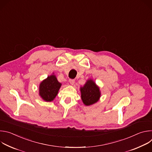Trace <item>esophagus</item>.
Returning <instances> with one entry per match:
<instances>
[{"mask_svg":"<svg viewBox=\"0 0 152 152\" xmlns=\"http://www.w3.org/2000/svg\"><path fill=\"white\" fill-rule=\"evenodd\" d=\"M75 79H69V82H70V84L71 85H73L74 83H75Z\"/></svg>","mask_w":152,"mask_h":152,"instance_id":"obj_1","label":"esophagus"}]
</instances>
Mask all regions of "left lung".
I'll return each mask as SVG.
<instances>
[{
    "label": "left lung",
    "mask_w": 152,
    "mask_h": 152,
    "mask_svg": "<svg viewBox=\"0 0 152 152\" xmlns=\"http://www.w3.org/2000/svg\"><path fill=\"white\" fill-rule=\"evenodd\" d=\"M80 92L81 99L86 106L95 103L100 97L99 88L92 80H88L83 87L80 88Z\"/></svg>",
    "instance_id": "obj_1"
}]
</instances>
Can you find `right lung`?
Masks as SVG:
<instances>
[{
    "label": "right lung",
    "instance_id": "1",
    "mask_svg": "<svg viewBox=\"0 0 152 152\" xmlns=\"http://www.w3.org/2000/svg\"><path fill=\"white\" fill-rule=\"evenodd\" d=\"M61 85L55 75L48 76L39 85V95L44 100L51 102L57 95Z\"/></svg>",
    "mask_w": 152,
    "mask_h": 152
}]
</instances>
